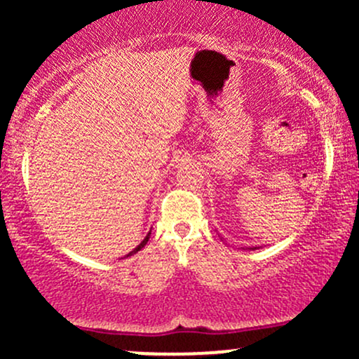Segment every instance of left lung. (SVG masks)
Listing matches in <instances>:
<instances>
[{"label": "left lung", "instance_id": "left-lung-1", "mask_svg": "<svg viewBox=\"0 0 359 359\" xmlns=\"http://www.w3.org/2000/svg\"><path fill=\"white\" fill-rule=\"evenodd\" d=\"M259 246H251V248H248V250H258Z\"/></svg>", "mask_w": 359, "mask_h": 359}]
</instances>
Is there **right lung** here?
Wrapping results in <instances>:
<instances>
[{"mask_svg": "<svg viewBox=\"0 0 359 359\" xmlns=\"http://www.w3.org/2000/svg\"><path fill=\"white\" fill-rule=\"evenodd\" d=\"M150 234H151V229H150V231H148V234H147V236H145V238H143V241H142V243H140V245L137 246V248H135L133 251H130V253H128L125 258H128V257H131V255H135V253H138V251H140V250H142V248H143V246H145V245H147V241H148V238H150Z\"/></svg>", "mask_w": 359, "mask_h": 359, "instance_id": "1", "label": "right lung"}]
</instances>
